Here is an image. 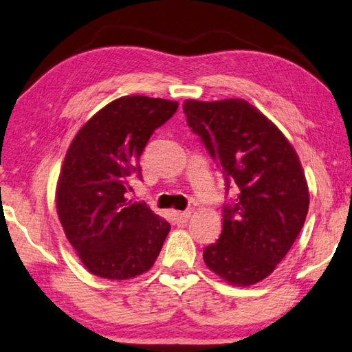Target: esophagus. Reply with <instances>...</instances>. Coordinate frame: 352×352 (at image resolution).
<instances>
[{"label": "esophagus", "instance_id": "1", "mask_svg": "<svg viewBox=\"0 0 352 352\" xmlns=\"http://www.w3.org/2000/svg\"><path fill=\"white\" fill-rule=\"evenodd\" d=\"M173 217H175V221L177 224H184V223H187L190 220V217H192V212H190V210L175 212V214H173Z\"/></svg>", "mask_w": 352, "mask_h": 352}]
</instances>
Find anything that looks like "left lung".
I'll list each match as a JSON object with an SVG mask.
<instances>
[{
  "instance_id": "obj_1",
  "label": "left lung",
  "mask_w": 352,
  "mask_h": 352,
  "mask_svg": "<svg viewBox=\"0 0 352 352\" xmlns=\"http://www.w3.org/2000/svg\"><path fill=\"white\" fill-rule=\"evenodd\" d=\"M184 113L210 157L223 170V230L206 246L207 268L234 285L257 284L274 272L301 232L309 188L301 162L276 126L240 98L186 100Z\"/></svg>"
}]
</instances>
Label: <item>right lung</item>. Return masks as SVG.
I'll use <instances>...</instances> for the list:
<instances>
[{"label":"right lung","instance_id":"1","mask_svg":"<svg viewBox=\"0 0 352 352\" xmlns=\"http://www.w3.org/2000/svg\"><path fill=\"white\" fill-rule=\"evenodd\" d=\"M177 102L122 96L96 112L73 138L56 188L57 215L73 250L91 274L123 280L148 272L170 223L145 203L126 198L142 179L140 155Z\"/></svg>","mask_w":352,"mask_h":352}]
</instances>
